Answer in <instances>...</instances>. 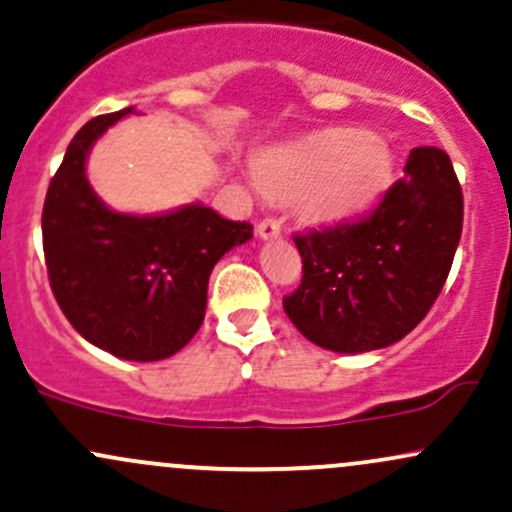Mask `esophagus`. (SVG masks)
<instances>
[{
    "instance_id": "esophagus-1",
    "label": "esophagus",
    "mask_w": 512,
    "mask_h": 512,
    "mask_svg": "<svg viewBox=\"0 0 512 512\" xmlns=\"http://www.w3.org/2000/svg\"><path fill=\"white\" fill-rule=\"evenodd\" d=\"M256 234L261 236V239H278V236H280V222H278V219H273V217H266L263 222H258Z\"/></svg>"
}]
</instances>
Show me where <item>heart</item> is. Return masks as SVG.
I'll return each instance as SVG.
<instances>
[{"instance_id":"heart-1","label":"heart","mask_w":512,"mask_h":512,"mask_svg":"<svg viewBox=\"0 0 512 512\" xmlns=\"http://www.w3.org/2000/svg\"><path fill=\"white\" fill-rule=\"evenodd\" d=\"M395 156L388 141L356 129H324L268 146L254 161L256 185L276 200H293L302 222L334 227L359 217L390 188Z\"/></svg>"}]
</instances>
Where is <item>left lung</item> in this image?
<instances>
[{"label":"left lung","mask_w":512,"mask_h":512,"mask_svg":"<svg viewBox=\"0 0 512 512\" xmlns=\"http://www.w3.org/2000/svg\"><path fill=\"white\" fill-rule=\"evenodd\" d=\"M464 224V197L442 148H412L405 178L359 222L295 236L302 283L283 298L302 337L339 354L383 349L437 300Z\"/></svg>","instance_id":"1"}]
</instances>
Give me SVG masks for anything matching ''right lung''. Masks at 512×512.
<instances>
[{
    "label": "right lung",
    "instance_id": "1",
    "mask_svg": "<svg viewBox=\"0 0 512 512\" xmlns=\"http://www.w3.org/2000/svg\"><path fill=\"white\" fill-rule=\"evenodd\" d=\"M126 114L134 107L90 119L70 141L43 202V254L60 310L87 342L126 361H161L195 337L214 263L254 227L200 202L141 217L109 210L85 163Z\"/></svg>",
    "mask_w": 512,
    "mask_h": 512
}]
</instances>
